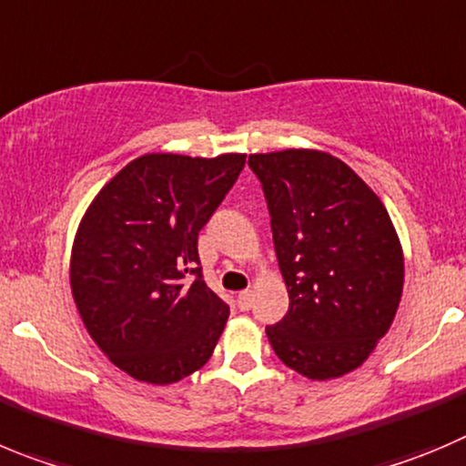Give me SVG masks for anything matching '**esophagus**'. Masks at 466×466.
Returning <instances> with one entry per match:
<instances>
[{
  "label": "esophagus",
  "instance_id": "obj_1",
  "mask_svg": "<svg viewBox=\"0 0 466 466\" xmlns=\"http://www.w3.org/2000/svg\"><path fill=\"white\" fill-rule=\"evenodd\" d=\"M237 303H238V308H241V310H248V308L253 306V292H238V297H237Z\"/></svg>",
  "mask_w": 466,
  "mask_h": 466
}]
</instances>
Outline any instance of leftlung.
<instances>
[{
	"instance_id": "obj_1",
	"label": "left lung",
	"mask_w": 466,
	"mask_h": 466,
	"mask_svg": "<svg viewBox=\"0 0 466 466\" xmlns=\"http://www.w3.org/2000/svg\"><path fill=\"white\" fill-rule=\"evenodd\" d=\"M289 310L267 336L308 380H336L375 351L398 312L402 246L381 199L336 156L253 154Z\"/></svg>"
}]
</instances>
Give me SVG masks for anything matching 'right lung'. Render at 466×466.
Listing matches in <instances>:
<instances>
[{
    "label": "right lung",
    "mask_w": 466,
    "mask_h": 466,
    "mask_svg": "<svg viewBox=\"0 0 466 466\" xmlns=\"http://www.w3.org/2000/svg\"><path fill=\"white\" fill-rule=\"evenodd\" d=\"M243 165L246 154H145L82 216L73 299L96 345L133 380L174 384L211 359L229 308L204 282L198 234Z\"/></svg>",
    "instance_id": "right-lung-1"
}]
</instances>
